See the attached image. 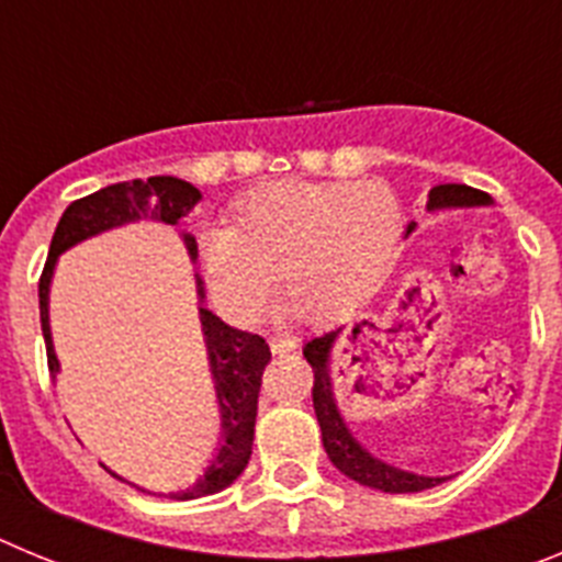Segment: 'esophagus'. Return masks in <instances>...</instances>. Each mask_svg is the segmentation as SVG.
I'll use <instances>...</instances> for the list:
<instances>
[{"label": "esophagus", "mask_w": 562, "mask_h": 562, "mask_svg": "<svg viewBox=\"0 0 562 562\" xmlns=\"http://www.w3.org/2000/svg\"><path fill=\"white\" fill-rule=\"evenodd\" d=\"M270 349L276 355H286V351H295L297 349V337L292 335H272L270 337Z\"/></svg>", "instance_id": "obj_1"}]
</instances>
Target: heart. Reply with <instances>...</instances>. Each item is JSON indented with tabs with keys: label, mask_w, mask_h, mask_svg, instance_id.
<instances>
[{
	"label": "heart",
	"mask_w": 562,
	"mask_h": 562,
	"mask_svg": "<svg viewBox=\"0 0 562 562\" xmlns=\"http://www.w3.org/2000/svg\"><path fill=\"white\" fill-rule=\"evenodd\" d=\"M402 233V207L385 182L286 180L236 205V225L200 227L213 301L233 321H256L278 278L290 310L331 321L374 292Z\"/></svg>",
	"instance_id": "obj_1"
}]
</instances>
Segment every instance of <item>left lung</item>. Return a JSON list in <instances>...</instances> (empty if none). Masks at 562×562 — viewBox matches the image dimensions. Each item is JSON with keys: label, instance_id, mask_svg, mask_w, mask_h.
Listing matches in <instances>:
<instances>
[{"label": "left lung", "instance_id": "obj_1", "mask_svg": "<svg viewBox=\"0 0 562 562\" xmlns=\"http://www.w3.org/2000/svg\"><path fill=\"white\" fill-rule=\"evenodd\" d=\"M493 205V196L484 191H475L470 186H436L428 193V211H453V207H486ZM416 222H411L408 233H414ZM342 329L326 331L321 337H312L304 346V357L310 360L312 371H315V385H312V405H315V416L321 422V434H324V448L331 464L340 470L342 475H349L351 481L380 493H422L430 486L448 481L450 475H422L402 470V467L389 464V461L376 459L342 419L340 408L335 400V380H331V355H335L337 337Z\"/></svg>", "mask_w": 562, "mask_h": 562}]
</instances>
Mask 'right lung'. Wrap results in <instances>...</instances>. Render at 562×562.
<instances>
[{"label":"right lung","instance_id":"add662e5","mask_svg":"<svg viewBox=\"0 0 562 562\" xmlns=\"http://www.w3.org/2000/svg\"><path fill=\"white\" fill-rule=\"evenodd\" d=\"M200 200L202 193L191 182L177 180V177H148V180L117 182V186L101 188L83 200H76L61 213L53 241H49L42 281H38V312H42L44 346H47V366L53 380L61 371L56 346H53V329H49V284L56 276L58 256L67 252L69 247L87 241V238L101 236L114 227L132 225V222L148 220L160 222V225H180ZM180 238L186 241L191 261H196V238L186 231H180ZM196 297H200V324L202 337H205L207 366H211L213 391H216V405H220V448L207 461L200 479L188 484L186 490L166 495L173 501L205 498V495L222 493L225 486H231L238 475L245 473L252 453V428H256L261 374L270 362V346L265 342V337L233 329L207 310L205 284H202L200 276H196ZM106 473H112L109 467ZM112 475L121 479L117 473Z\"/></svg>","mask_w":562,"mask_h":562}]
</instances>
